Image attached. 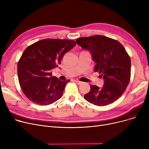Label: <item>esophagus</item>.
Instances as JSON below:
<instances>
[{"instance_id":"obj_1","label":"esophagus","mask_w":149,"mask_h":149,"mask_svg":"<svg viewBox=\"0 0 149 149\" xmlns=\"http://www.w3.org/2000/svg\"><path fill=\"white\" fill-rule=\"evenodd\" d=\"M75 83H76V84H79V85L82 83V82H81V81H79V80H75Z\"/></svg>"}]
</instances>
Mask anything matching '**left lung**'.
<instances>
[{
	"label": "left lung",
	"mask_w": 149,
	"mask_h": 149,
	"mask_svg": "<svg viewBox=\"0 0 149 149\" xmlns=\"http://www.w3.org/2000/svg\"><path fill=\"white\" fill-rule=\"evenodd\" d=\"M76 42L90 52L96 63L94 71L104 80L102 88L91 84L84 99L98 106L113 103L123 95L130 81L131 61L126 49L118 41L103 36L79 38Z\"/></svg>",
	"instance_id": "obj_1"
}]
</instances>
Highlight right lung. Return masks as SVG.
I'll return each mask as SVG.
<instances>
[{"mask_svg": "<svg viewBox=\"0 0 149 149\" xmlns=\"http://www.w3.org/2000/svg\"><path fill=\"white\" fill-rule=\"evenodd\" d=\"M75 45L74 40L43 39L29 46L23 52L17 65L18 79L22 91L29 100L46 106L62 97L69 80L61 81L50 72Z\"/></svg>", "mask_w": 149, "mask_h": 149, "instance_id": "right-lung-1", "label": "right lung"}]
</instances>
